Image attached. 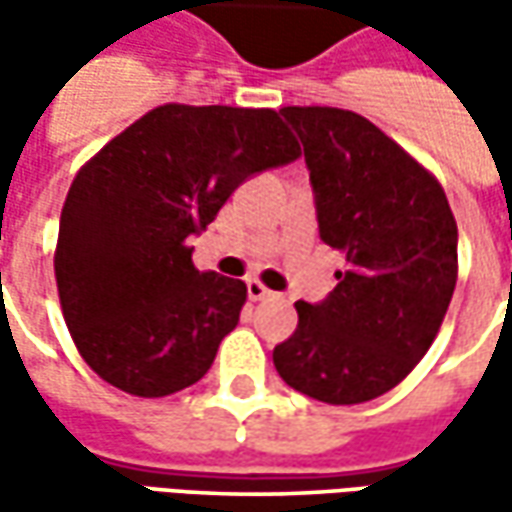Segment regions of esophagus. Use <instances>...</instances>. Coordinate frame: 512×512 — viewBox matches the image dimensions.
Masks as SVG:
<instances>
[{
    "mask_svg": "<svg viewBox=\"0 0 512 512\" xmlns=\"http://www.w3.org/2000/svg\"><path fill=\"white\" fill-rule=\"evenodd\" d=\"M247 296H250V302H262V299H270V296H273V290H267L259 279H250V282H247Z\"/></svg>",
    "mask_w": 512,
    "mask_h": 512,
    "instance_id": "1",
    "label": "esophagus"
}]
</instances>
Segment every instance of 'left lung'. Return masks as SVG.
<instances>
[{
	"mask_svg": "<svg viewBox=\"0 0 512 512\" xmlns=\"http://www.w3.org/2000/svg\"><path fill=\"white\" fill-rule=\"evenodd\" d=\"M305 145L322 242L344 256L319 305L273 347L293 390L362 404L422 362L459 276V230L439 179L402 145L342 108H282Z\"/></svg>",
	"mask_w": 512,
	"mask_h": 512,
	"instance_id": "left-lung-1",
	"label": "left lung"
}]
</instances>
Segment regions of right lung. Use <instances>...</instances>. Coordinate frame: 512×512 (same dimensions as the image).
I'll list each match as a JSON object with an SVG mask.
<instances>
[{
	"instance_id": "1",
	"label": "right lung",
	"mask_w": 512,
	"mask_h": 512,
	"mask_svg": "<svg viewBox=\"0 0 512 512\" xmlns=\"http://www.w3.org/2000/svg\"><path fill=\"white\" fill-rule=\"evenodd\" d=\"M302 153L270 108L159 105L82 165L53 253L62 316L88 367L162 399L196 384L247 299L187 247L247 176Z\"/></svg>"
}]
</instances>
